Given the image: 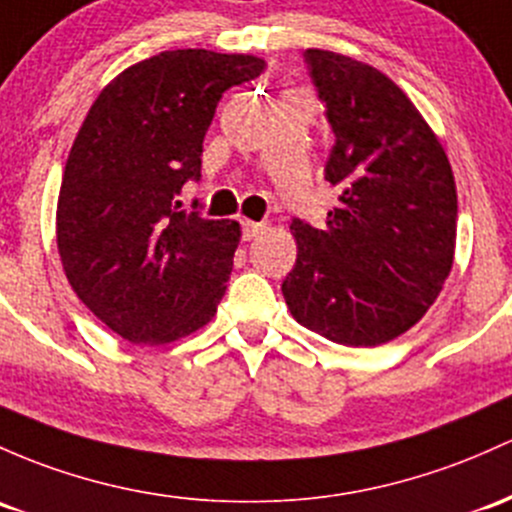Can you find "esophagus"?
I'll use <instances>...</instances> for the list:
<instances>
[{"label": "esophagus", "mask_w": 512, "mask_h": 512, "mask_svg": "<svg viewBox=\"0 0 512 512\" xmlns=\"http://www.w3.org/2000/svg\"><path fill=\"white\" fill-rule=\"evenodd\" d=\"M263 229H266V224H263V222H251V219H244V222H241V234H244L246 241L256 239V236L261 234Z\"/></svg>", "instance_id": "esophagus-1"}]
</instances>
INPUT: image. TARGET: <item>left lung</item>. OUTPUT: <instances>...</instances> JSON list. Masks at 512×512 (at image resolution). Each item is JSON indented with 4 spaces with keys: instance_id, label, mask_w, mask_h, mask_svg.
I'll return each mask as SVG.
<instances>
[{
    "instance_id": "obj_1",
    "label": "left lung",
    "mask_w": 512,
    "mask_h": 512,
    "mask_svg": "<svg viewBox=\"0 0 512 512\" xmlns=\"http://www.w3.org/2000/svg\"><path fill=\"white\" fill-rule=\"evenodd\" d=\"M334 131L324 180L342 190L327 227L293 219L298 258L283 298L300 324L344 346L408 332L452 271L456 188L442 144L381 70L302 53Z\"/></svg>"
}]
</instances>
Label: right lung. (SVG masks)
Wrapping results in <instances>:
<instances>
[{
    "label": "right lung",
    "instance_id": "add662e5",
    "mask_svg": "<svg viewBox=\"0 0 512 512\" xmlns=\"http://www.w3.org/2000/svg\"><path fill=\"white\" fill-rule=\"evenodd\" d=\"M266 63L205 48L166 51L100 92L65 163L58 251L87 310L134 344H168L207 324L227 290L239 224L185 210L202 141L229 87Z\"/></svg>",
    "mask_w": 512,
    "mask_h": 512
}]
</instances>
